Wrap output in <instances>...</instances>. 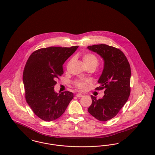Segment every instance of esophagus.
<instances>
[{
	"label": "esophagus",
	"mask_w": 155,
	"mask_h": 155,
	"mask_svg": "<svg viewBox=\"0 0 155 155\" xmlns=\"http://www.w3.org/2000/svg\"><path fill=\"white\" fill-rule=\"evenodd\" d=\"M76 97H78V98H80V97H83V95L81 94H76Z\"/></svg>",
	"instance_id": "34e87169"
}]
</instances>
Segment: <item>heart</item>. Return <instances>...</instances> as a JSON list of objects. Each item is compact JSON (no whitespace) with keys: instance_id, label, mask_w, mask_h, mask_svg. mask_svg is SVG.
Masks as SVG:
<instances>
[{"instance_id":"obj_1","label":"heart","mask_w":155,"mask_h":155,"mask_svg":"<svg viewBox=\"0 0 155 155\" xmlns=\"http://www.w3.org/2000/svg\"><path fill=\"white\" fill-rule=\"evenodd\" d=\"M82 60L84 64L88 66H94L95 68L99 63L98 57L92 53H85L82 55ZM90 81L88 80H77L74 82V85L76 87L81 90H85L87 88V85Z\"/></svg>"}]
</instances>
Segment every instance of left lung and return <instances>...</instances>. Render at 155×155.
<instances>
[{
  "label": "left lung",
  "mask_w": 155,
  "mask_h": 155,
  "mask_svg": "<svg viewBox=\"0 0 155 155\" xmlns=\"http://www.w3.org/2000/svg\"><path fill=\"white\" fill-rule=\"evenodd\" d=\"M87 48L100 55L104 61L102 74L96 90H104L99 100L91 95L92 104L88 111L100 121L115 117L127 102L130 93L131 71L127 58L118 48L107 45H96Z\"/></svg>",
  "instance_id": "left-lung-1"
}]
</instances>
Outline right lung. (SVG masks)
I'll return each instance as SVG.
<instances>
[{"mask_svg":"<svg viewBox=\"0 0 155 155\" xmlns=\"http://www.w3.org/2000/svg\"><path fill=\"white\" fill-rule=\"evenodd\" d=\"M78 47L40 48L30 55L26 62L23 74L26 100L43 120L50 122L60 117L73 100V92L58 94L54 88L57 79L63 74V65Z\"/></svg>","mask_w":155,"mask_h":155,"instance_id":"right-lung-1","label":"right lung"}]
</instances>
